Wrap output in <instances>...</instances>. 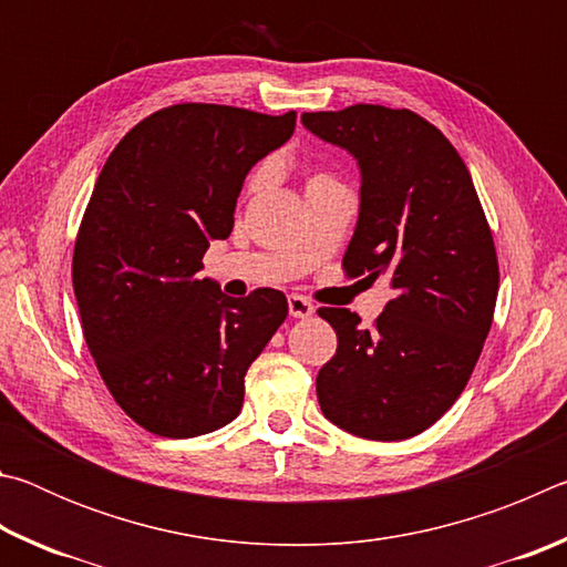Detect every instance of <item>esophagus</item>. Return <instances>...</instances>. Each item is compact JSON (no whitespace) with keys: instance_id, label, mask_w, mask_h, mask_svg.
<instances>
[{"instance_id":"34e87169","label":"esophagus","mask_w":567,"mask_h":567,"mask_svg":"<svg viewBox=\"0 0 567 567\" xmlns=\"http://www.w3.org/2000/svg\"><path fill=\"white\" fill-rule=\"evenodd\" d=\"M287 307H290V315L297 320H305L310 318V315L315 312V305L307 300V297L302 295H290V300H287Z\"/></svg>"}]
</instances>
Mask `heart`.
Listing matches in <instances>:
<instances>
[{"instance_id": "1", "label": "heart", "mask_w": 567, "mask_h": 567, "mask_svg": "<svg viewBox=\"0 0 567 567\" xmlns=\"http://www.w3.org/2000/svg\"><path fill=\"white\" fill-rule=\"evenodd\" d=\"M318 179H328L324 175H315V177H310V182H318ZM260 182H262V172H257V175H252V179H249V189H255V187H260ZM310 182H307V185H310Z\"/></svg>"}]
</instances>
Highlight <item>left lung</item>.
<instances>
[{
    "mask_svg": "<svg viewBox=\"0 0 567 567\" xmlns=\"http://www.w3.org/2000/svg\"><path fill=\"white\" fill-rule=\"evenodd\" d=\"M302 124L358 159L360 217L348 277H385L392 300L370 330L320 307L338 352L318 372L322 415L364 440H408L453 408L493 324L497 255L463 157L410 110L352 104Z\"/></svg>",
    "mask_w": 567,
    "mask_h": 567,
    "instance_id": "obj_1",
    "label": "left lung"
}]
</instances>
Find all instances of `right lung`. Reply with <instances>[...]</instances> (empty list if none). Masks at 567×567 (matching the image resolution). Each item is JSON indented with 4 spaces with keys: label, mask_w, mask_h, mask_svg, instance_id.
Returning <instances> with one entry per match:
<instances>
[{
    "label": "right lung",
    "mask_w": 567,
    "mask_h": 567,
    "mask_svg": "<svg viewBox=\"0 0 567 567\" xmlns=\"http://www.w3.org/2000/svg\"><path fill=\"white\" fill-rule=\"evenodd\" d=\"M295 117L172 104L104 162L72 285L104 385L150 433L197 437L233 422L247 368L287 318L280 290L227 297L197 272L209 243L233 233L247 172L292 137Z\"/></svg>",
    "instance_id": "1"
}]
</instances>
